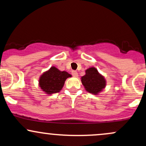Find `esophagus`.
<instances>
[{
  "mask_svg": "<svg viewBox=\"0 0 146 146\" xmlns=\"http://www.w3.org/2000/svg\"><path fill=\"white\" fill-rule=\"evenodd\" d=\"M72 75H73L74 77H78V72H77V71H72Z\"/></svg>",
  "mask_w": 146,
  "mask_h": 146,
  "instance_id": "34e87169",
  "label": "esophagus"
}]
</instances>
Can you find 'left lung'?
I'll return each mask as SVG.
<instances>
[{
  "label": "left lung",
  "mask_w": 146,
  "mask_h": 146,
  "mask_svg": "<svg viewBox=\"0 0 146 146\" xmlns=\"http://www.w3.org/2000/svg\"><path fill=\"white\" fill-rule=\"evenodd\" d=\"M82 83L86 90L92 94L97 95L106 86V80L94 67L86 71V75L82 77Z\"/></svg>",
  "instance_id": "8db88e82"
}]
</instances>
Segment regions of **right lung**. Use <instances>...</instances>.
Here are the masks:
<instances>
[{"label":"right lung","instance_id":"add662e5","mask_svg":"<svg viewBox=\"0 0 146 146\" xmlns=\"http://www.w3.org/2000/svg\"><path fill=\"white\" fill-rule=\"evenodd\" d=\"M71 75L66 71H60L52 66L48 71L41 75L39 85L43 91L47 94H53L60 92L64 84L65 80Z\"/></svg>","mask_w":146,"mask_h":146}]
</instances>
